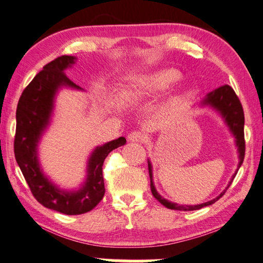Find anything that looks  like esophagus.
<instances>
[{"label": "esophagus", "instance_id": "obj_1", "mask_svg": "<svg viewBox=\"0 0 263 263\" xmlns=\"http://www.w3.org/2000/svg\"><path fill=\"white\" fill-rule=\"evenodd\" d=\"M146 136L143 134L142 132H138V130H134L129 135H128V140L130 142H143L145 141Z\"/></svg>", "mask_w": 263, "mask_h": 263}]
</instances>
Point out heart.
Returning <instances> with one entry per match:
<instances>
[{"mask_svg":"<svg viewBox=\"0 0 263 263\" xmlns=\"http://www.w3.org/2000/svg\"><path fill=\"white\" fill-rule=\"evenodd\" d=\"M180 79L181 73L175 68H161L155 72L129 77L125 79L119 88L117 98L125 105H134L166 90ZM178 96L180 90H176L173 98L176 100Z\"/></svg>","mask_w":263,"mask_h":263,"instance_id":"1","label":"heart"}]
</instances>
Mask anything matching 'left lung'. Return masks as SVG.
<instances>
[{
	"instance_id": "left-lung-1",
	"label": "left lung",
	"mask_w": 263,
	"mask_h": 263,
	"mask_svg": "<svg viewBox=\"0 0 263 263\" xmlns=\"http://www.w3.org/2000/svg\"><path fill=\"white\" fill-rule=\"evenodd\" d=\"M201 106H211L220 113L221 117L223 118L224 122L227 123V126L229 127V129L231 132L232 135L236 138V145H237V150H238V158H239V163H238V168L234 175H232L231 180L229 182V184L226 187V189L222 191L219 196L214 199H212L210 201L202 202V204L199 205H178L175 204V202H172L170 200L162 198L158 191L156 190L155 184H153V178H152V165L150 160H147V166H148V174H150V182H151V192L153 197L160 202L161 205H163L167 209L170 210H177V211H196V210H200L205 206H210L212 204H214L215 201H217L220 198L224 195L226 191L228 190V187L230 186V184L234 181V178L238 172L239 167L241 166L242 161H244V157H245V138H244V111H242V106L241 103L239 101V98L237 97L236 92L234 91L230 86H222L220 88L215 89L211 92H209L206 95V97L202 100L201 102Z\"/></svg>"
}]
</instances>
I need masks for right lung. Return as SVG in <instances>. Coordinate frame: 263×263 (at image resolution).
I'll return each instance as SVG.
<instances>
[{"label":"right lung","mask_w":263,"mask_h":263,"mask_svg":"<svg viewBox=\"0 0 263 263\" xmlns=\"http://www.w3.org/2000/svg\"><path fill=\"white\" fill-rule=\"evenodd\" d=\"M76 61L77 58L73 56L56 58L48 63L24 89L16 112L17 126L13 146L18 166L34 198L47 209L66 215L83 214L95 209L105 193L104 160L111 151L126 144V138L119 137L97 146L89 157L86 181L77 191L59 189L43 174L37 158V144L50 123L56 93L63 87L81 90L64 72Z\"/></svg>","instance_id":"1"}]
</instances>
